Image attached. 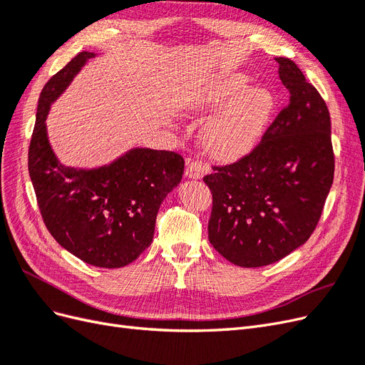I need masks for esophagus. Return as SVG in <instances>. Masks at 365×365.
Masks as SVG:
<instances>
[{
  "label": "esophagus",
  "instance_id": "1",
  "mask_svg": "<svg viewBox=\"0 0 365 365\" xmlns=\"http://www.w3.org/2000/svg\"><path fill=\"white\" fill-rule=\"evenodd\" d=\"M207 170L208 168L202 161L190 160L187 161V165H185V176L190 180H200L207 173Z\"/></svg>",
  "mask_w": 365,
  "mask_h": 365
}]
</instances>
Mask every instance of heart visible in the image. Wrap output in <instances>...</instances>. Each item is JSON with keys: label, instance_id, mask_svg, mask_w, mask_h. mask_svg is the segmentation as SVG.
Returning a JSON list of instances; mask_svg holds the SVG:
<instances>
[{"label": "heart", "instance_id": "heart-1", "mask_svg": "<svg viewBox=\"0 0 365 365\" xmlns=\"http://www.w3.org/2000/svg\"><path fill=\"white\" fill-rule=\"evenodd\" d=\"M244 73H217L196 82L185 91L181 106L210 113L202 141L212 155L235 160L256 148L274 111V97L263 86H251Z\"/></svg>", "mask_w": 365, "mask_h": 365}]
</instances>
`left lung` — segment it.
<instances>
[{"label":"left lung","mask_w":365,"mask_h":365,"mask_svg":"<svg viewBox=\"0 0 365 365\" xmlns=\"http://www.w3.org/2000/svg\"><path fill=\"white\" fill-rule=\"evenodd\" d=\"M279 62L289 103L239 161L204 176L213 208L208 240L228 262L259 268L311 237L334 182L330 115L315 86L288 58Z\"/></svg>","instance_id":"obj_1"}]
</instances>
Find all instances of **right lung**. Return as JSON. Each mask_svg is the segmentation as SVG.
Segmentation results:
<instances>
[{
    "mask_svg": "<svg viewBox=\"0 0 365 365\" xmlns=\"http://www.w3.org/2000/svg\"><path fill=\"white\" fill-rule=\"evenodd\" d=\"M91 58L96 53H79L42 88L29 173L43 222L58 244L93 267L121 268L152 244L160 205L181 182L184 160L149 148H134L94 169L70 168L58 160L46 120Z\"/></svg>",
    "mask_w": 365,
    "mask_h": 365,
    "instance_id": "obj_1",
    "label": "right lung"
}]
</instances>
